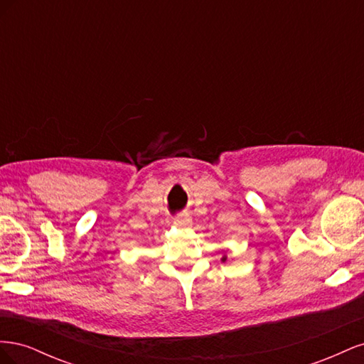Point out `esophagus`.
Returning <instances> with one entry per match:
<instances>
[{
	"label": "esophagus",
	"mask_w": 364,
	"mask_h": 364,
	"mask_svg": "<svg viewBox=\"0 0 364 364\" xmlns=\"http://www.w3.org/2000/svg\"><path fill=\"white\" fill-rule=\"evenodd\" d=\"M173 223L179 228H188L191 225V218L188 215H178Z\"/></svg>",
	"instance_id": "esophagus-1"
}]
</instances>
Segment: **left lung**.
I'll return each mask as SVG.
<instances>
[{"label":"left lung","instance_id":"left-lung-1","mask_svg":"<svg viewBox=\"0 0 364 364\" xmlns=\"http://www.w3.org/2000/svg\"><path fill=\"white\" fill-rule=\"evenodd\" d=\"M222 261H226V257H223V258H222Z\"/></svg>","mask_w":364,"mask_h":364}]
</instances>
